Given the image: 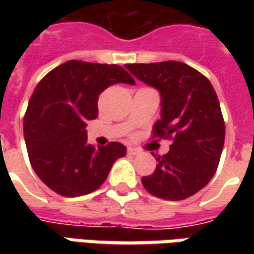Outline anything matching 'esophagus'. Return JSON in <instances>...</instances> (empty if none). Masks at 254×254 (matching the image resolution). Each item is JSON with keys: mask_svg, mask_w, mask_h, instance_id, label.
Segmentation results:
<instances>
[{"mask_svg": "<svg viewBox=\"0 0 254 254\" xmlns=\"http://www.w3.org/2000/svg\"><path fill=\"white\" fill-rule=\"evenodd\" d=\"M138 152H140V151H138V149H136V148H133V147H129V148H127V154L132 155V156L137 155Z\"/></svg>", "mask_w": 254, "mask_h": 254, "instance_id": "34e87169", "label": "esophagus"}]
</instances>
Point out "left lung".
<instances>
[{
  "instance_id": "obj_1",
  "label": "left lung",
  "mask_w": 254,
  "mask_h": 254,
  "mask_svg": "<svg viewBox=\"0 0 254 254\" xmlns=\"http://www.w3.org/2000/svg\"><path fill=\"white\" fill-rule=\"evenodd\" d=\"M134 77L160 92L162 118L152 138L171 140L170 151L158 156L145 190L165 200H184L201 190L218 169L224 144V121L218 95L204 74L178 61L127 64Z\"/></svg>"
}]
</instances>
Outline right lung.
Instances as JSON below:
<instances>
[{
	"label": "right lung",
	"instance_id": "right-lung-1",
	"mask_svg": "<svg viewBox=\"0 0 254 254\" xmlns=\"http://www.w3.org/2000/svg\"><path fill=\"white\" fill-rule=\"evenodd\" d=\"M134 84L122 66L67 61L38 83L24 116V140L31 166L52 190L65 197L102 187L111 166L127 154L121 143L95 147L85 127L98 117V98L113 84Z\"/></svg>",
	"mask_w": 254,
	"mask_h": 254
}]
</instances>
